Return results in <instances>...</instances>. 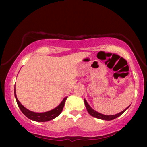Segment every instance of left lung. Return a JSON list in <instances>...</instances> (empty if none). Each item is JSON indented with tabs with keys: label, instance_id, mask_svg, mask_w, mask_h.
Segmentation results:
<instances>
[{
	"label": "left lung",
	"instance_id": "left-lung-1",
	"mask_svg": "<svg viewBox=\"0 0 147 147\" xmlns=\"http://www.w3.org/2000/svg\"><path fill=\"white\" fill-rule=\"evenodd\" d=\"M84 103H85V105H86V109H87V111L88 112V113H89L90 115L94 116V117L95 118H99V119H102V120H114L115 119V118H118V116H120V115H122V114L124 113V112L126 111V110H127L128 108H129V106H128L127 108H126V109H124L123 111H122L121 112H120V113H118L116 114H114V115H104V114H102L101 113H99V112H96V110H94V109H92V108L90 107V106L88 104V103L87 102V101L84 99Z\"/></svg>",
	"mask_w": 147,
	"mask_h": 147
}]
</instances>
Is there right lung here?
Listing matches in <instances>:
<instances>
[{
	"instance_id": "add662e5",
	"label": "right lung",
	"mask_w": 147,
	"mask_h": 147,
	"mask_svg": "<svg viewBox=\"0 0 147 147\" xmlns=\"http://www.w3.org/2000/svg\"><path fill=\"white\" fill-rule=\"evenodd\" d=\"M15 97L17 100V104L19 106L20 109H21V112L24 114V115H25L28 118L31 119L32 120L36 122H47L49 121V120H53V118H55L59 115L61 114V112L63 110L64 104H65V100L67 99V97H65L63 100V101L61 102V104L59 106H57V107L54 108V109L49 110L48 112H41V113H38V112H32L31 110L27 109V108L24 107L22 105L19 100L17 99V95H16L15 89Z\"/></svg>"
}]
</instances>
